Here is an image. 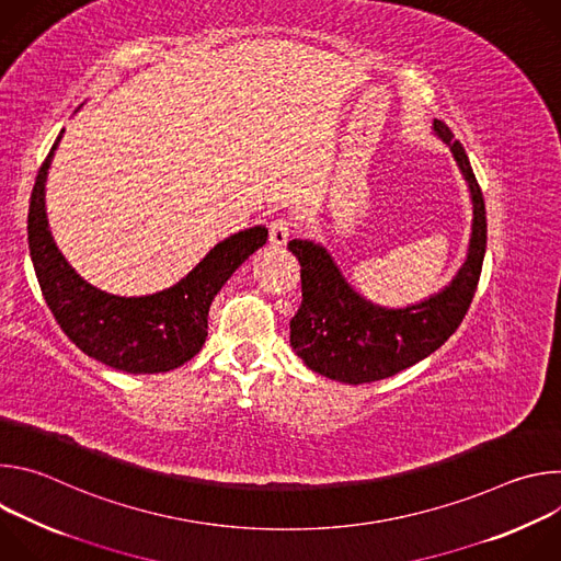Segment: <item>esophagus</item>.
<instances>
[{
    "label": "esophagus",
    "mask_w": 561,
    "mask_h": 561,
    "mask_svg": "<svg viewBox=\"0 0 561 561\" xmlns=\"http://www.w3.org/2000/svg\"><path fill=\"white\" fill-rule=\"evenodd\" d=\"M293 234V221L288 217H277L268 226V242L275 249H282L288 244V239Z\"/></svg>",
    "instance_id": "esophagus-1"
}]
</instances>
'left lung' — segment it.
Returning a JSON list of instances; mask_svg holds the SVG:
<instances>
[{"label":"left lung","instance_id":"obj_1","mask_svg":"<svg viewBox=\"0 0 561 561\" xmlns=\"http://www.w3.org/2000/svg\"><path fill=\"white\" fill-rule=\"evenodd\" d=\"M433 128L450 146L472 197L468 257L450 286L415 306L381 308L348 286L324 247L306 239L288 242L301 266V304L290 319V346L310 370L329 379L366 383L397 375L435 353L470 308L486 253L484 195L450 128L439 119Z\"/></svg>","mask_w":561,"mask_h":561}]
</instances>
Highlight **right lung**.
<instances>
[{"label":"right lung","instance_id":"obj_1","mask_svg":"<svg viewBox=\"0 0 561 561\" xmlns=\"http://www.w3.org/2000/svg\"><path fill=\"white\" fill-rule=\"evenodd\" d=\"M61 135L39 167L28 206V249L42 295L59 329L89 357L133 375L173 370L199 353L215 295L266 244L268 230L253 226L230 234L167 290L144 297L104 293L75 273L48 230L44 186Z\"/></svg>","mask_w":561,"mask_h":561}]
</instances>
